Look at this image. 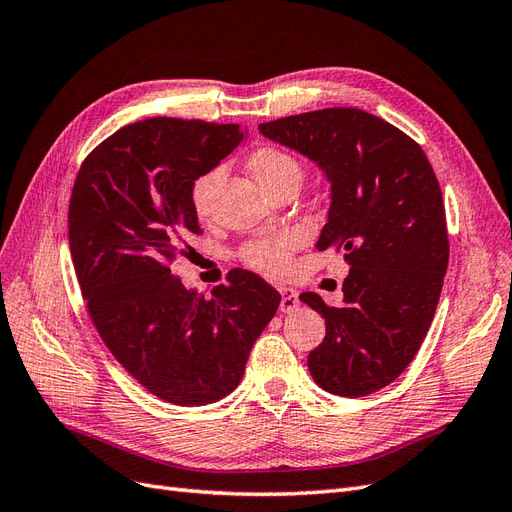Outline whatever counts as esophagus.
<instances>
[{
	"label": "esophagus",
	"instance_id": "obj_1",
	"mask_svg": "<svg viewBox=\"0 0 512 512\" xmlns=\"http://www.w3.org/2000/svg\"><path fill=\"white\" fill-rule=\"evenodd\" d=\"M280 292H282V301H280V309L284 314H290V312H294V309L299 307V294H297V290H292V288H280Z\"/></svg>",
	"mask_w": 512,
	"mask_h": 512
}]
</instances>
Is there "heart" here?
I'll list each match as a JSON object with an SVG mask.
<instances>
[{
	"label": "heart",
	"instance_id": "b5f03b06",
	"mask_svg": "<svg viewBox=\"0 0 512 512\" xmlns=\"http://www.w3.org/2000/svg\"><path fill=\"white\" fill-rule=\"evenodd\" d=\"M247 168H250V173L256 177L262 188L271 192L273 196L286 188H297L303 177V168L299 160L294 158L290 151L275 145H260L252 149L250 156H247ZM222 177L224 168L220 164H215L203 170L200 175H196L190 183L188 200L198 220L211 218L215 207V192L220 188ZM292 250L294 239L288 235L262 237L247 241L239 250V258L243 265L262 275L280 277L288 271Z\"/></svg>",
	"mask_w": 512,
	"mask_h": 512
}]
</instances>
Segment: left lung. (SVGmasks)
I'll list each match as a JSON object with an SVG mask.
<instances>
[{"instance_id": "obj_1", "label": "left lung", "mask_w": 512, "mask_h": 512, "mask_svg": "<svg viewBox=\"0 0 512 512\" xmlns=\"http://www.w3.org/2000/svg\"><path fill=\"white\" fill-rule=\"evenodd\" d=\"M260 134L314 160L331 181L318 250H344V303L301 301L327 335L307 356L320 389L363 397L401 376L436 314L448 232L436 173L416 141L361 108H322L260 123Z\"/></svg>"}]
</instances>
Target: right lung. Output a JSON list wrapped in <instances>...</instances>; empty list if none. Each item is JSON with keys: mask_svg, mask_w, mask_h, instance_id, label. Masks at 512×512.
<instances>
[{"mask_svg": "<svg viewBox=\"0 0 512 512\" xmlns=\"http://www.w3.org/2000/svg\"><path fill=\"white\" fill-rule=\"evenodd\" d=\"M241 138L237 123H130L89 153L70 196V254L89 318L121 367L175 406H205L235 391L282 301L243 269L209 299L173 275V262L190 258L203 235L190 183Z\"/></svg>", "mask_w": 512, "mask_h": 512, "instance_id": "add662e5", "label": "right lung"}]
</instances>
